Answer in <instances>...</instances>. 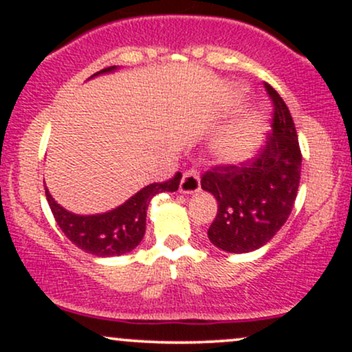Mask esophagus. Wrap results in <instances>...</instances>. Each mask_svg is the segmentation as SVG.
<instances>
[{"mask_svg": "<svg viewBox=\"0 0 352 352\" xmlns=\"http://www.w3.org/2000/svg\"><path fill=\"white\" fill-rule=\"evenodd\" d=\"M200 190V173L197 168H188L184 172L180 182V192L182 193H193Z\"/></svg>", "mask_w": 352, "mask_h": 352, "instance_id": "34e87169", "label": "esophagus"}]
</instances>
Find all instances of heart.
<instances>
[{
	"instance_id": "obj_1",
	"label": "heart",
	"mask_w": 352,
	"mask_h": 352,
	"mask_svg": "<svg viewBox=\"0 0 352 352\" xmlns=\"http://www.w3.org/2000/svg\"><path fill=\"white\" fill-rule=\"evenodd\" d=\"M263 132V120L260 116L250 114L240 122L225 131L213 144L217 155L227 162H241L248 159L258 147Z\"/></svg>"
}]
</instances>
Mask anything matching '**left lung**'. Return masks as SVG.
I'll return each instance as SVG.
<instances>
[{
  "label": "left lung",
  "mask_w": 352,
  "mask_h": 352,
  "mask_svg": "<svg viewBox=\"0 0 352 352\" xmlns=\"http://www.w3.org/2000/svg\"><path fill=\"white\" fill-rule=\"evenodd\" d=\"M263 87L273 104L265 147L236 165H215L200 180L218 204L208 238L223 252L248 253L268 243L288 220L300 187L301 148L293 117L280 94L268 82Z\"/></svg>",
  "instance_id": "1"
}]
</instances>
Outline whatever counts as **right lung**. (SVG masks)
<instances>
[{"instance_id":"right-lung-1","label":"right lung","mask_w":352,"mask_h":352,"mask_svg":"<svg viewBox=\"0 0 352 352\" xmlns=\"http://www.w3.org/2000/svg\"><path fill=\"white\" fill-rule=\"evenodd\" d=\"M114 69L116 66L106 67L94 76ZM180 179L182 173L177 172L172 179L147 185L120 207L102 215H76L67 212L56 204L47 188L46 199L56 223L78 248L94 256H119L134 250L142 241L147 207L152 197L160 192H175L180 185Z\"/></svg>"}]
</instances>
